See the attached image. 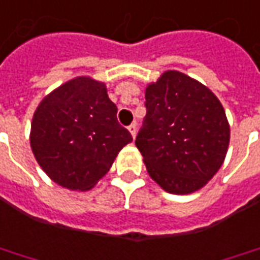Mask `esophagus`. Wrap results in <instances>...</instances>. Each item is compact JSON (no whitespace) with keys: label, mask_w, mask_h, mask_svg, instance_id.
<instances>
[{"label":"esophagus","mask_w":260,"mask_h":260,"mask_svg":"<svg viewBox=\"0 0 260 260\" xmlns=\"http://www.w3.org/2000/svg\"><path fill=\"white\" fill-rule=\"evenodd\" d=\"M128 129H129L131 135H132V137L135 138V135H137V122H132V123H131L129 126H128Z\"/></svg>","instance_id":"obj_1"}]
</instances>
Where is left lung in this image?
I'll list each match as a JSON object with an SVG mask.
<instances>
[{"label": "left lung", "mask_w": 260, "mask_h": 260, "mask_svg": "<svg viewBox=\"0 0 260 260\" xmlns=\"http://www.w3.org/2000/svg\"><path fill=\"white\" fill-rule=\"evenodd\" d=\"M145 100L135 145L148 174L171 193L201 189L226 156L231 134L223 107L206 86L178 71L148 85Z\"/></svg>", "instance_id": "8db88e82"}]
</instances>
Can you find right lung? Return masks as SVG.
<instances>
[{
    "label": "right lung",
    "instance_id": "right-lung-1",
    "mask_svg": "<svg viewBox=\"0 0 260 260\" xmlns=\"http://www.w3.org/2000/svg\"><path fill=\"white\" fill-rule=\"evenodd\" d=\"M116 112L105 84L86 77L45 96L31 123V148L44 172L63 188L91 189L132 141Z\"/></svg>",
    "mask_w": 260,
    "mask_h": 260
}]
</instances>
